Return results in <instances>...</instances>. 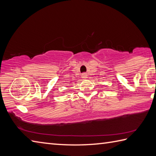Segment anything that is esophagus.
Masks as SVG:
<instances>
[{"mask_svg":"<svg viewBox=\"0 0 156 156\" xmlns=\"http://www.w3.org/2000/svg\"><path fill=\"white\" fill-rule=\"evenodd\" d=\"M82 78H84V79H86V78H87V77H88V75L86 74V73H83V74H82Z\"/></svg>","mask_w":156,"mask_h":156,"instance_id":"34e87169","label":"esophagus"}]
</instances>
